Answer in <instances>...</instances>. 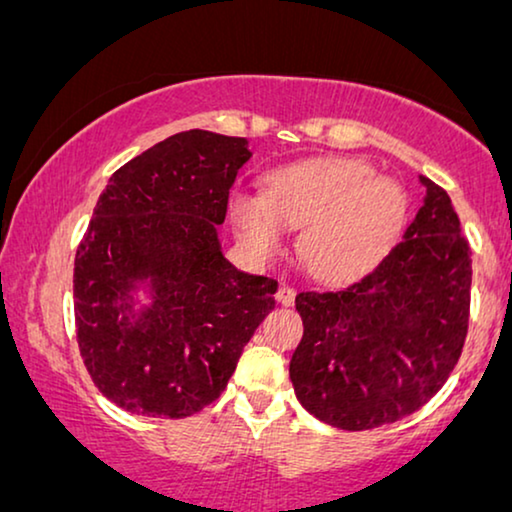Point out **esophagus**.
Returning a JSON list of instances; mask_svg holds the SVG:
<instances>
[{
  "label": "esophagus",
  "instance_id": "obj_1",
  "mask_svg": "<svg viewBox=\"0 0 512 512\" xmlns=\"http://www.w3.org/2000/svg\"><path fill=\"white\" fill-rule=\"evenodd\" d=\"M294 289L289 285H280L278 292H276V299L280 305H285V308H289V305H294Z\"/></svg>",
  "mask_w": 512,
  "mask_h": 512
}]
</instances>
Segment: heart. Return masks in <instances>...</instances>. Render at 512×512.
Wrapping results in <instances>:
<instances>
[{
    "mask_svg": "<svg viewBox=\"0 0 512 512\" xmlns=\"http://www.w3.org/2000/svg\"><path fill=\"white\" fill-rule=\"evenodd\" d=\"M409 197L358 158H310L266 174L264 190L236 186L227 197L236 236L250 253L271 257L301 227L299 255L322 282H352L375 269L398 241Z\"/></svg>",
    "mask_w": 512,
    "mask_h": 512,
    "instance_id": "1",
    "label": "heart"
}]
</instances>
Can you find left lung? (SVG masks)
Segmentation results:
<instances>
[{
	"label": "left lung",
	"mask_w": 512,
	"mask_h": 512,
	"mask_svg": "<svg viewBox=\"0 0 512 512\" xmlns=\"http://www.w3.org/2000/svg\"><path fill=\"white\" fill-rule=\"evenodd\" d=\"M418 181L423 207L368 276L296 296L303 338L289 379L312 416L342 430H370L421 409L467 338L469 243L446 190Z\"/></svg>",
	"instance_id": "left-lung-1"
}]
</instances>
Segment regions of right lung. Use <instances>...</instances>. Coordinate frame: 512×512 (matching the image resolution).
<instances>
[{
    "instance_id": "1",
    "label": "right lung",
    "mask_w": 512,
    "mask_h": 512,
    "mask_svg": "<svg viewBox=\"0 0 512 512\" xmlns=\"http://www.w3.org/2000/svg\"><path fill=\"white\" fill-rule=\"evenodd\" d=\"M246 137L177 133L128 160L98 197L75 255L82 361L131 414L183 418L223 393L278 282L223 255L218 225Z\"/></svg>"
}]
</instances>
